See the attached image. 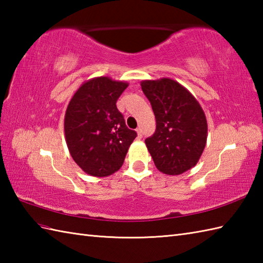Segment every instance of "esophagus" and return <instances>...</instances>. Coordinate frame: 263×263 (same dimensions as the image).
Returning a JSON list of instances; mask_svg holds the SVG:
<instances>
[{
    "mask_svg": "<svg viewBox=\"0 0 263 263\" xmlns=\"http://www.w3.org/2000/svg\"><path fill=\"white\" fill-rule=\"evenodd\" d=\"M136 131H137V135H138V139H141L142 138V130H141V128L138 127Z\"/></svg>",
    "mask_w": 263,
    "mask_h": 263,
    "instance_id": "34e87169",
    "label": "esophagus"
}]
</instances>
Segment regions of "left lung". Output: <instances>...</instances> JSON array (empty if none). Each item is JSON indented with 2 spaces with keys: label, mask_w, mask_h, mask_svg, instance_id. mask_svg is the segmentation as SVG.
I'll list each match as a JSON object with an SVG mask.
<instances>
[{
  "label": "left lung",
  "mask_w": 263,
  "mask_h": 263,
  "mask_svg": "<svg viewBox=\"0 0 263 263\" xmlns=\"http://www.w3.org/2000/svg\"><path fill=\"white\" fill-rule=\"evenodd\" d=\"M156 117L154 136L146 146L157 170L167 175H180L197 165L202 155L208 124L201 105L181 83L161 78L141 81Z\"/></svg>",
  "instance_id": "obj_1"
}]
</instances>
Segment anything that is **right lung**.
<instances>
[{
	"instance_id": "right-lung-1",
	"label": "right lung",
	"mask_w": 263,
	"mask_h": 263,
	"mask_svg": "<svg viewBox=\"0 0 263 263\" xmlns=\"http://www.w3.org/2000/svg\"><path fill=\"white\" fill-rule=\"evenodd\" d=\"M127 86L108 77L92 78L82 83L68 105L66 146L77 165L89 175L105 177L119 171L137 137L116 107Z\"/></svg>"
}]
</instances>
